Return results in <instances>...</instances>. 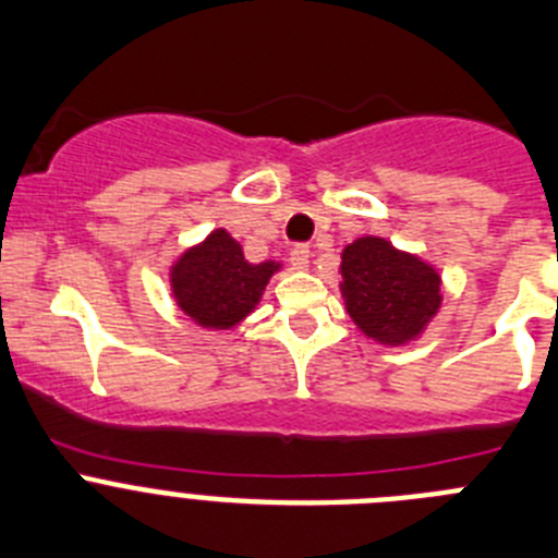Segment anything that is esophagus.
<instances>
[{
	"instance_id": "34e87169",
	"label": "esophagus",
	"mask_w": 558,
	"mask_h": 558,
	"mask_svg": "<svg viewBox=\"0 0 558 558\" xmlns=\"http://www.w3.org/2000/svg\"><path fill=\"white\" fill-rule=\"evenodd\" d=\"M291 267L298 269V272H303V269H308V264H311V250L305 247V244H300V247H294L291 250Z\"/></svg>"
}]
</instances>
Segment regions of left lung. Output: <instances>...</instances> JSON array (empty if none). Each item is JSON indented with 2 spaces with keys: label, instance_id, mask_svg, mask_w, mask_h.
<instances>
[{
  "label": "left lung",
  "instance_id": "obj_1",
  "mask_svg": "<svg viewBox=\"0 0 558 558\" xmlns=\"http://www.w3.org/2000/svg\"><path fill=\"white\" fill-rule=\"evenodd\" d=\"M339 278L355 328L384 348H409L423 339L441 308L439 269L384 235H359L341 250Z\"/></svg>",
  "mask_w": 558,
  "mask_h": 558
}]
</instances>
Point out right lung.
<instances>
[{
	"label": "right lung",
	"mask_w": 558,
	"mask_h": 558,
	"mask_svg": "<svg viewBox=\"0 0 558 558\" xmlns=\"http://www.w3.org/2000/svg\"><path fill=\"white\" fill-rule=\"evenodd\" d=\"M280 267V260L250 264L242 244L225 228H214L203 242L185 247L172 260L169 289L174 305L194 325L225 333L258 308L267 283Z\"/></svg>",
	"instance_id": "obj_1"
}]
</instances>
